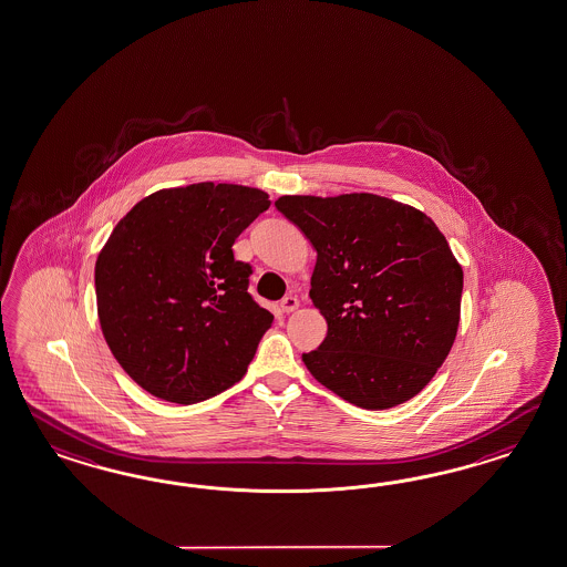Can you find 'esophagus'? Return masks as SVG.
<instances>
[{
  "label": "esophagus",
  "instance_id": "1",
  "mask_svg": "<svg viewBox=\"0 0 567 567\" xmlns=\"http://www.w3.org/2000/svg\"><path fill=\"white\" fill-rule=\"evenodd\" d=\"M299 307V299L297 297H292V295H289V297H285L282 301H280V309L285 311V313H290V311H295Z\"/></svg>",
  "mask_w": 567,
  "mask_h": 567
}]
</instances>
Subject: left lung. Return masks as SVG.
Returning <instances> with one entry per match:
<instances>
[{"label": "left lung", "instance_id": "obj_1", "mask_svg": "<svg viewBox=\"0 0 567 567\" xmlns=\"http://www.w3.org/2000/svg\"><path fill=\"white\" fill-rule=\"evenodd\" d=\"M318 251L309 297L328 321L307 371L362 410L415 398L449 357L463 268L422 210L371 193L280 196Z\"/></svg>", "mask_w": 567, "mask_h": 567}]
</instances>
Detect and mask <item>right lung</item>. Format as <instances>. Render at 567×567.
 I'll use <instances>...</instances> for the list:
<instances>
[{"label":"right lung","instance_id":"right-lung-1","mask_svg":"<svg viewBox=\"0 0 567 567\" xmlns=\"http://www.w3.org/2000/svg\"><path fill=\"white\" fill-rule=\"evenodd\" d=\"M270 207L264 190L200 182L145 196L96 260L97 319L125 373L190 405L235 385L275 316L248 292L237 235Z\"/></svg>","mask_w":567,"mask_h":567}]
</instances>
